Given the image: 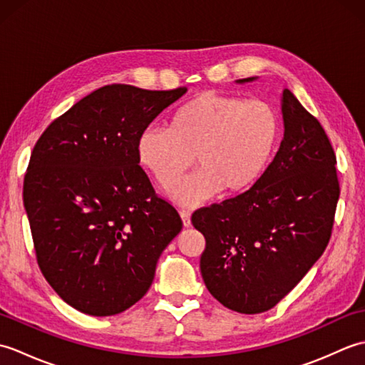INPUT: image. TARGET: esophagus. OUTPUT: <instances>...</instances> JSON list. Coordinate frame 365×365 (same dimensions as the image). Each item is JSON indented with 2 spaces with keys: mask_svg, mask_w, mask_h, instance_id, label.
I'll list each match as a JSON object with an SVG mask.
<instances>
[{
  "mask_svg": "<svg viewBox=\"0 0 365 365\" xmlns=\"http://www.w3.org/2000/svg\"><path fill=\"white\" fill-rule=\"evenodd\" d=\"M180 218L183 221V226L185 227H190L191 226V213L188 210H180Z\"/></svg>",
  "mask_w": 365,
  "mask_h": 365,
  "instance_id": "obj_1",
  "label": "esophagus"
}]
</instances>
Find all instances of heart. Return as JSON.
<instances>
[{
  "label": "heart",
  "instance_id": "1",
  "mask_svg": "<svg viewBox=\"0 0 365 365\" xmlns=\"http://www.w3.org/2000/svg\"><path fill=\"white\" fill-rule=\"evenodd\" d=\"M282 133L276 108L260 98L202 92L173 114L169 130L147 127L136 157L161 190H173L195 165L197 174L178 185L174 199L197 205L224 190H250L269 166Z\"/></svg>",
  "mask_w": 365,
  "mask_h": 365
}]
</instances>
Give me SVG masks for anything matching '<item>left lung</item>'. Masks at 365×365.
<instances>
[{"label": "left lung", "mask_w": 365, "mask_h": 365, "mask_svg": "<svg viewBox=\"0 0 365 365\" xmlns=\"http://www.w3.org/2000/svg\"><path fill=\"white\" fill-rule=\"evenodd\" d=\"M282 114L284 139L259 180L191 216L205 237L207 289L240 314L269 311L289 294L327 250L334 226L340 187L327 131L289 89Z\"/></svg>", "instance_id": "8db88e82"}]
</instances>
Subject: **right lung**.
<instances>
[{"label":"right lung","mask_w":365,"mask_h":365,"mask_svg":"<svg viewBox=\"0 0 365 365\" xmlns=\"http://www.w3.org/2000/svg\"><path fill=\"white\" fill-rule=\"evenodd\" d=\"M187 88L108 84L54 119L31 153L23 204L53 290L96 317L127 311L150 289L180 215L139 166L136 139Z\"/></svg>","instance_id":"obj_1"}]
</instances>
